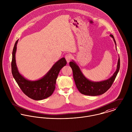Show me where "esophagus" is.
I'll use <instances>...</instances> for the list:
<instances>
[{"label":"esophagus","mask_w":132,"mask_h":132,"mask_svg":"<svg viewBox=\"0 0 132 132\" xmlns=\"http://www.w3.org/2000/svg\"><path fill=\"white\" fill-rule=\"evenodd\" d=\"M65 58L67 61L68 63H69L70 60H71V58H72V56L71 54H66L65 56Z\"/></svg>","instance_id":"34e87169"}]
</instances>
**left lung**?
<instances>
[{"instance_id":"left-lung-1","label":"left lung","mask_w":132,"mask_h":132,"mask_svg":"<svg viewBox=\"0 0 132 132\" xmlns=\"http://www.w3.org/2000/svg\"><path fill=\"white\" fill-rule=\"evenodd\" d=\"M110 36L113 39L117 50L116 43L113 35L111 34ZM69 64L72 69L73 78L78 90L84 95L95 96L104 94L112 86L119 71L120 58L119 57L117 69L113 76L107 80L99 82L92 81L87 79L81 72L78 65L74 60L70 62Z\"/></svg>"}]
</instances>
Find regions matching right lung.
I'll use <instances>...</instances> for the list:
<instances>
[{
  "label": "right lung",
  "instance_id": "add662e5",
  "mask_svg": "<svg viewBox=\"0 0 132 132\" xmlns=\"http://www.w3.org/2000/svg\"><path fill=\"white\" fill-rule=\"evenodd\" d=\"M18 42V39L15 44L12 52L11 67L14 78L22 91L29 98L35 100H41L50 97L55 90L56 79L60 70L67 64L65 58L63 57L57 61L40 79L29 80L19 73L16 65L15 54Z\"/></svg>",
  "mask_w": 132,
  "mask_h": 132
}]
</instances>
